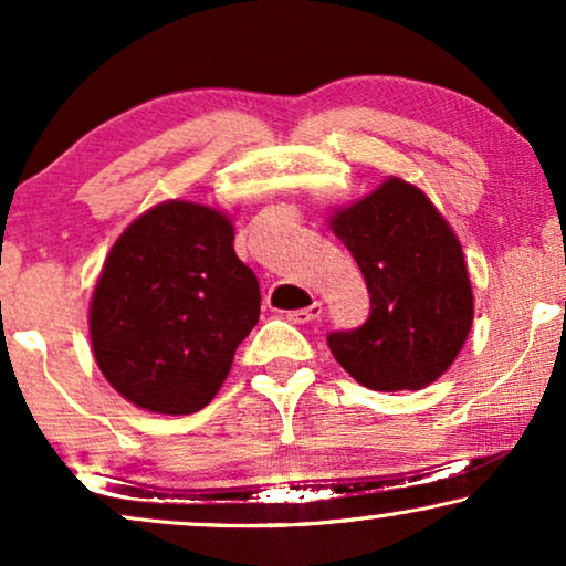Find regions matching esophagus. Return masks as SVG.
<instances>
[{"label": "esophagus", "mask_w": 566, "mask_h": 566, "mask_svg": "<svg viewBox=\"0 0 566 566\" xmlns=\"http://www.w3.org/2000/svg\"><path fill=\"white\" fill-rule=\"evenodd\" d=\"M285 316H289V322H293V324H308V322L319 319V316H322V304H319V301H314L312 306L298 308V312H289Z\"/></svg>", "instance_id": "obj_1"}]
</instances>
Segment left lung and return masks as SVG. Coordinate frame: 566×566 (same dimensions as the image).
I'll return each instance as SVG.
<instances>
[{
    "instance_id": "left-lung-1",
    "label": "left lung",
    "mask_w": 566,
    "mask_h": 566,
    "mask_svg": "<svg viewBox=\"0 0 566 566\" xmlns=\"http://www.w3.org/2000/svg\"><path fill=\"white\" fill-rule=\"evenodd\" d=\"M329 227L370 293L366 324L327 337L339 366L374 391H417L438 381L474 319L453 229L420 188L399 177L337 211Z\"/></svg>"
}]
</instances>
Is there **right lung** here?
Listing matches in <instances>:
<instances>
[{
    "instance_id": "1",
    "label": "right lung",
    "mask_w": 566,
    "mask_h": 566,
    "mask_svg": "<svg viewBox=\"0 0 566 566\" xmlns=\"http://www.w3.org/2000/svg\"><path fill=\"white\" fill-rule=\"evenodd\" d=\"M258 319L260 283L237 258L229 216L167 200L113 244L90 335L115 391L149 412L192 415L227 381Z\"/></svg>"
}]
</instances>
